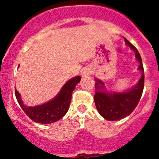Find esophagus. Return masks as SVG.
Wrapping results in <instances>:
<instances>
[{"mask_svg": "<svg viewBox=\"0 0 159 159\" xmlns=\"http://www.w3.org/2000/svg\"><path fill=\"white\" fill-rule=\"evenodd\" d=\"M91 75V74H90L89 72H88V71L83 72V75H84V76H89V75Z\"/></svg>", "mask_w": 159, "mask_h": 159, "instance_id": "1", "label": "esophagus"}]
</instances>
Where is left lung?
I'll list each match as a JSON object with an SVG mask.
<instances>
[{
  "mask_svg": "<svg viewBox=\"0 0 159 159\" xmlns=\"http://www.w3.org/2000/svg\"><path fill=\"white\" fill-rule=\"evenodd\" d=\"M126 44L129 45L131 48L135 52L137 60L140 63L139 69L142 71V77L139 81L137 85L130 91L123 93H113L108 94V92L98 91L103 89L104 84L99 80L95 83L96 91L94 94V102L98 113L105 119L108 121H118L122 119L129 115L139 104L142 97L145 84V75L144 68L140 54L134 46L125 38Z\"/></svg>",
  "mask_w": 159,
  "mask_h": 159,
  "instance_id": "8db88e82",
  "label": "left lung"
}]
</instances>
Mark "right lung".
<instances>
[{"instance_id":"1","label":"right lung","mask_w":159,"mask_h":159,"mask_svg":"<svg viewBox=\"0 0 159 159\" xmlns=\"http://www.w3.org/2000/svg\"><path fill=\"white\" fill-rule=\"evenodd\" d=\"M81 77L77 76L69 80L63 86L57 97L51 102L35 107H26L23 105L20 94L15 89V95L19 105L30 119L37 123L50 124L60 120L68 111L71 100L72 92L80 82Z\"/></svg>"}]
</instances>
